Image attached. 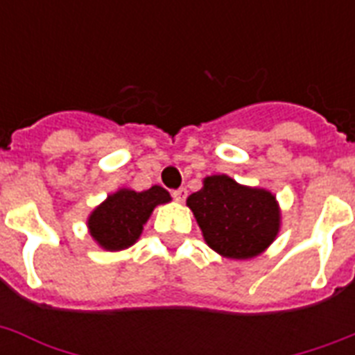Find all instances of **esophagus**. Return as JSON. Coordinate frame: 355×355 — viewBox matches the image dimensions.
Listing matches in <instances>:
<instances>
[{
  "label": "esophagus",
  "instance_id": "34e87169",
  "mask_svg": "<svg viewBox=\"0 0 355 355\" xmlns=\"http://www.w3.org/2000/svg\"><path fill=\"white\" fill-rule=\"evenodd\" d=\"M173 197L178 200V202H182V200H186V197H188V189L186 188H178L173 191Z\"/></svg>",
  "mask_w": 355,
  "mask_h": 355
}]
</instances>
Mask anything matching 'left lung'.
<instances>
[{
  "label": "left lung",
  "instance_id": "8db88e82",
  "mask_svg": "<svg viewBox=\"0 0 355 355\" xmlns=\"http://www.w3.org/2000/svg\"><path fill=\"white\" fill-rule=\"evenodd\" d=\"M205 241L232 259L258 256L280 230V208L267 189L248 188L227 175L205 178V186L188 197Z\"/></svg>",
  "mask_w": 355,
  "mask_h": 355
}]
</instances>
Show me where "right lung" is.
Instances as JSON below:
<instances>
[{
	"mask_svg": "<svg viewBox=\"0 0 355 355\" xmlns=\"http://www.w3.org/2000/svg\"><path fill=\"white\" fill-rule=\"evenodd\" d=\"M171 197L160 186L134 191L118 189L97 206L88 217L90 236L105 250H123L138 241L144 225L158 205H166Z\"/></svg>",
	"mask_w": 355,
	"mask_h": 355,
	"instance_id": "1",
	"label": "right lung"
}]
</instances>
